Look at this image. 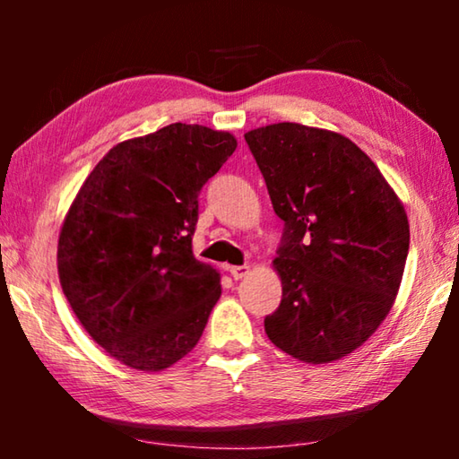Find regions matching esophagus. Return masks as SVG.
<instances>
[{
    "label": "esophagus",
    "instance_id": "esophagus-1",
    "mask_svg": "<svg viewBox=\"0 0 459 459\" xmlns=\"http://www.w3.org/2000/svg\"><path fill=\"white\" fill-rule=\"evenodd\" d=\"M248 271H251V267L248 265H230L229 267V273L232 279H243L248 275Z\"/></svg>",
    "mask_w": 459,
    "mask_h": 459
}]
</instances>
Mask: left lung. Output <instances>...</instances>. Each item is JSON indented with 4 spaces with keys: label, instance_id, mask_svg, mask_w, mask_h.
I'll return each mask as SVG.
<instances>
[{
    "label": "left lung",
    "instance_id": "8db88e82",
    "mask_svg": "<svg viewBox=\"0 0 459 459\" xmlns=\"http://www.w3.org/2000/svg\"><path fill=\"white\" fill-rule=\"evenodd\" d=\"M285 222L273 267L281 304L269 340L301 362L340 360L391 312L409 253L403 202L367 153L336 131L273 123L245 134Z\"/></svg>",
    "mask_w": 459,
    "mask_h": 459
}]
</instances>
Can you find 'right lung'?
Wrapping results in <instances>:
<instances>
[{
	"label": "right lung",
	"instance_id": "1",
	"mask_svg": "<svg viewBox=\"0 0 459 459\" xmlns=\"http://www.w3.org/2000/svg\"><path fill=\"white\" fill-rule=\"evenodd\" d=\"M237 139L172 123L108 150L58 237L62 291L82 328L126 367L184 359L221 298V275L192 253L198 194Z\"/></svg>",
	"mask_w": 459,
	"mask_h": 459
}]
</instances>
